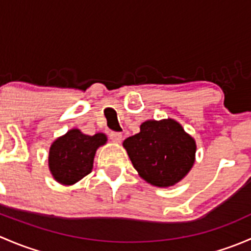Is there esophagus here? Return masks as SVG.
<instances>
[{
    "label": "esophagus",
    "instance_id": "1",
    "mask_svg": "<svg viewBox=\"0 0 251 251\" xmlns=\"http://www.w3.org/2000/svg\"><path fill=\"white\" fill-rule=\"evenodd\" d=\"M109 137L114 143H120L121 140H123V135L120 132H110Z\"/></svg>",
    "mask_w": 251,
    "mask_h": 251
}]
</instances>
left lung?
I'll return each instance as SVG.
<instances>
[{
	"mask_svg": "<svg viewBox=\"0 0 251 251\" xmlns=\"http://www.w3.org/2000/svg\"><path fill=\"white\" fill-rule=\"evenodd\" d=\"M123 146L142 178L160 188L178 183L196 161V140L170 118L144 121Z\"/></svg>",
	"mask_w": 251,
	"mask_h": 251,
	"instance_id": "obj_1",
	"label": "left lung"
}]
</instances>
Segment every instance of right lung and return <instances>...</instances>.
Instances as JSON below:
<instances>
[{
  "label": "right lung",
  "instance_id": "1",
  "mask_svg": "<svg viewBox=\"0 0 251 251\" xmlns=\"http://www.w3.org/2000/svg\"><path fill=\"white\" fill-rule=\"evenodd\" d=\"M107 141L104 133L88 136L78 128H72L58 137L48 153V168L53 178L64 186L76 183L92 171L96 151Z\"/></svg>",
  "mask_w": 251,
  "mask_h": 251
}]
</instances>
